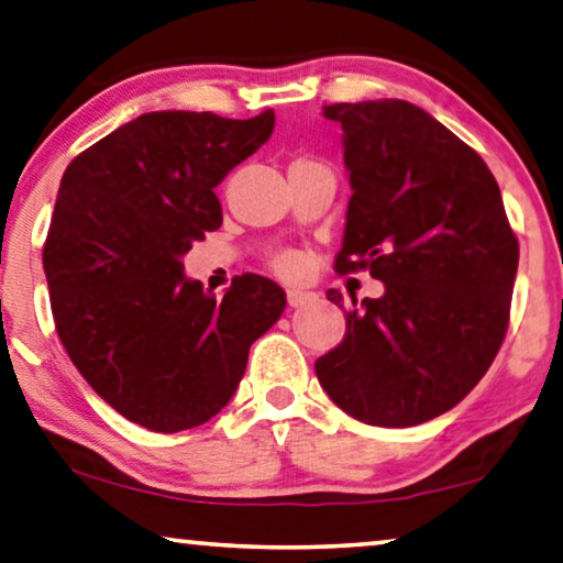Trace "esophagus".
<instances>
[{"instance_id":"esophagus-1","label":"esophagus","mask_w":563,"mask_h":563,"mask_svg":"<svg viewBox=\"0 0 563 563\" xmlns=\"http://www.w3.org/2000/svg\"><path fill=\"white\" fill-rule=\"evenodd\" d=\"M285 296H288V306H290V308H303V306L310 303V300L316 298L313 292L298 290V288H288V290H285Z\"/></svg>"}]
</instances>
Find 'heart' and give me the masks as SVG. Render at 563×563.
I'll list each match as a JSON object with an SVG mask.
<instances>
[{
    "label": "heart",
    "mask_w": 563,
    "mask_h": 563,
    "mask_svg": "<svg viewBox=\"0 0 563 563\" xmlns=\"http://www.w3.org/2000/svg\"><path fill=\"white\" fill-rule=\"evenodd\" d=\"M275 267H278L280 273H292L298 267V257L296 255H280L278 260H275Z\"/></svg>",
    "instance_id": "obj_1"
}]
</instances>
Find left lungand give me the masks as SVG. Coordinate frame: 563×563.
Returning <instances> with one entry per match:
<instances>
[{
    "label": "left lung",
    "mask_w": 563,
    "mask_h": 563,
    "mask_svg": "<svg viewBox=\"0 0 563 563\" xmlns=\"http://www.w3.org/2000/svg\"><path fill=\"white\" fill-rule=\"evenodd\" d=\"M343 129L351 195L335 271L368 267L346 335L316 362L325 394L376 427H415L463 401L506 339L518 240L496 176L407 100L323 108ZM343 308L339 290L325 292Z\"/></svg>",
    "instance_id": "1"
}]
</instances>
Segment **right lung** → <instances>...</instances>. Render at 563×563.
Returning <instances> with one entry per match:
<instances>
[{
	"mask_svg": "<svg viewBox=\"0 0 563 563\" xmlns=\"http://www.w3.org/2000/svg\"><path fill=\"white\" fill-rule=\"evenodd\" d=\"M273 129V111H154L63 174L42 250L57 335L98 397L151 432L222 412L253 341L285 310V290L263 275H240L214 298L181 263L222 224L217 184Z\"/></svg>",
	"mask_w": 563,
	"mask_h": 563,
	"instance_id": "add662e5",
	"label": "right lung"
}]
</instances>
